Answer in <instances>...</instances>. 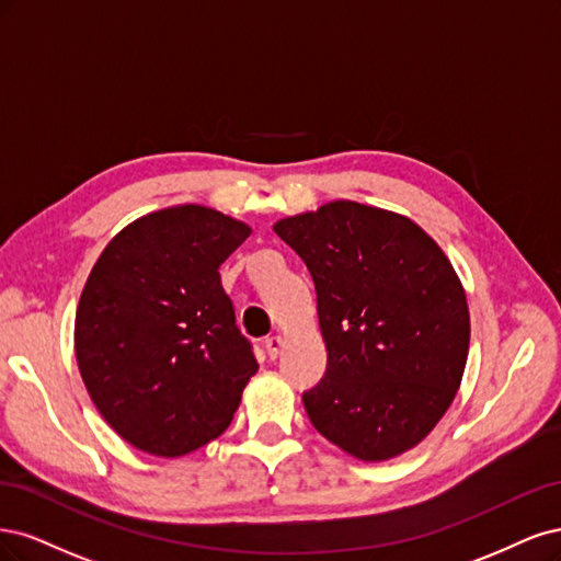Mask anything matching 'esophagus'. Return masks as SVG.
<instances>
[{"label":"esophagus","mask_w":561,"mask_h":561,"mask_svg":"<svg viewBox=\"0 0 561 561\" xmlns=\"http://www.w3.org/2000/svg\"><path fill=\"white\" fill-rule=\"evenodd\" d=\"M263 345H265V352H267L270 358H277L282 347H284V340L279 335H270V337H265Z\"/></svg>","instance_id":"obj_1"}]
</instances>
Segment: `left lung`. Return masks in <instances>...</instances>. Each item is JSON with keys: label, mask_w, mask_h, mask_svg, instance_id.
<instances>
[{"label": "left lung", "mask_w": 561, "mask_h": 561, "mask_svg": "<svg viewBox=\"0 0 561 561\" xmlns=\"http://www.w3.org/2000/svg\"><path fill=\"white\" fill-rule=\"evenodd\" d=\"M314 282L327 375L312 426L358 461H389L436 428L461 387L471 314L440 244L403 214L331 201L275 221Z\"/></svg>", "instance_id": "1"}]
</instances>
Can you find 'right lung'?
I'll return each instance as SVG.
<instances>
[{
	"label": "right lung",
	"mask_w": 561,
	"mask_h": 561,
	"mask_svg": "<svg viewBox=\"0 0 561 561\" xmlns=\"http://www.w3.org/2000/svg\"><path fill=\"white\" fill-rule=\"evenodd\" d=\"M249 234L219 209L174 205L118 230L90 270L79 373L104 422L147 455L176 459L219 438L259 370L219 275Z\"/></svg>",
	"instance_id": "add662e5"
}]
</instances>
